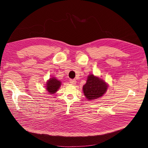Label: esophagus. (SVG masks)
Here are the masks:
<instances>
[{
	"instance_id": "34e87169",
	"label": "esophagus",
	"mask_w": 148,
	"mask_h": 148,
	"mask_svg": "<svg viewBox=\"0 0 148 148\" xmlns=\"http://www.w3.org/2000/svg\"><path fill=\"white\" fill-rule=\"evenodd\" d=\"M69 82H70V83L73 84V85H74V84H76V81H75V80H73V79H71V80H69Z\"/></svg>"
}]
</instances>
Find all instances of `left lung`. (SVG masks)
<instances>
[{
    "label": "left lung",
    "mask_w": 148,
    "mask_h": 148,
    "mask_svg": "<svg viewBox=\"0 0 148 148\" xmlns=\"http://www.w3.org/2000/svg\"><path fill=\"white\" fill-rule=\"evenodd\" d=\"M83 89L86 98L92 100L102 97L107 89V85L103 80L91 74L88 76Z\"/></svg>",
    "instance_id": "obj_1"
}]
</instances>
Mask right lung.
<instances>
[{
  "instance_id": "1",
  "label": "right lung",
  "mask_w": 148,
  "mask_h": 148,
  "mask_svg": "<svg viewBox=\"0 0 148 148\" xmlns=\"http://www.w3.org/2000/svg\"><path fill=\"white\" fill-rule=\"evenodd\" d=\"M61 82L59 80H58L56 79L53 77L50 78V80L47 83V90L49 92L50 94H54L55 93L58 89L59 88Z\"/></svg>"
}]
</instances>
